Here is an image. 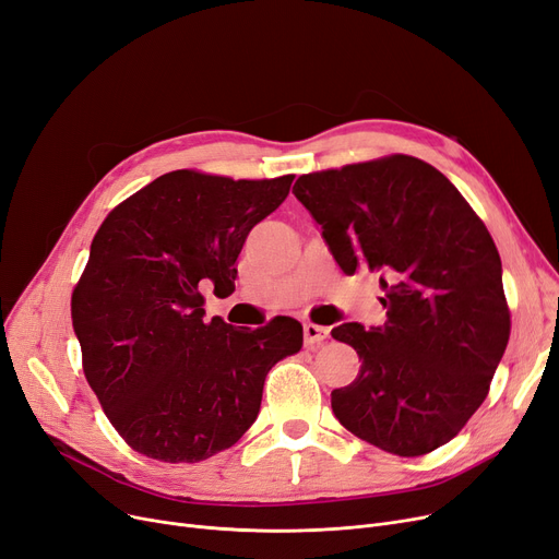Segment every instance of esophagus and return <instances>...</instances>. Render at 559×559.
Returning <instances> with one entry per match:
<instances>
[{
  "label": "esophagus",
  "mask_w": 559,
  "mask_h": 559,
  "mask_svg": "<svg viewBox=\"0 0 559 559\" xmlns=\"http://www.w3.org/2000/svg\"><path fill=\"white\" fill-rule=\"evenodd\" d=\"M326 337H329V329L326 326L312 324V322L304 324V343H306V347H310V349L320 347V345H324Z\"/></svg>",
  "instance_id": "obj_1"
}]
</instances>
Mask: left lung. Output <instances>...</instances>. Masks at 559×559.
Here are the masks:
<instances>
[{"mask_svg":"<svg viewBox=\"0 0 559 559\" xmlns=\"http://www.w3.org/2000/svg\"><path fill=\"white\" fill-rule=\"evenodd\" d=\"M295 197L340 270L379 272L383 326L331 335L360 358L331 393L333 414L391 454L445 445L489 393L509 340L502 264L459 189L418 157L391 155L301 176Z\"/></svg>","mask_w":559,"mask_h":559,"instance_id":"8db88e82","label":"left lung"}]
</instances>
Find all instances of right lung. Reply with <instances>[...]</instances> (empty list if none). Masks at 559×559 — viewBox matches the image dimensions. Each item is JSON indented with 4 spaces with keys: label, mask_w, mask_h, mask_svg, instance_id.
Listing matches in <instances>:
<instances>
[{
    "label": "right lung",
    "mask_w": 559,
    "mask_h": 559,
    "mask_svg": "<svg viewBox=\"0 0 559 559\" xmlns=\"http://www.w3.org/2000/svg\"><path fill=\"white\" fill-rule=\"evenodd\" d=\"M295 176L233 180L171 171L109 212L72 289L88 385L136 452L197 464L255 423L264 377L304 345L297 320L255 331L205 320L201 289H235L247 235Z\"/></svg>",
    "instance_id": "1"
}]
</instances>
